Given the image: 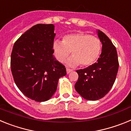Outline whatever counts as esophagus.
Instances as JSON below:
<instances>
[{
    "mask_svg": "<svg viewBox=\"0 0 131 131\" xmlns=\"http://www.w3.org/2000/svg\"><path fill=\"white\" fill-rule=\"evenodd\" d=\"M73 71V69H69V68H66V71H67V73H69L71 72V71Z\"/></svg>",
    "mask_w": 131,
    "mask_h": 131,
    "instance_id": "obj_1",
    "label": "esophagus"
}]
</instances>
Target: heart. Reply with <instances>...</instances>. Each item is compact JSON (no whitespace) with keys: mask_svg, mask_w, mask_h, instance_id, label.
Instances as JSON below:
<instances>
[{"mask_svg":"<svg viewBox=\"0 0 131 131\" xmlns=\"http://www.w3.org/2000/svg\"><path fill=\"white\" fill-rule=\"evenodd\" d=\"M102 42L96 36L79 32L65 35L62 41L55 40L53 51L56 58L63 62L71 52V56L68 63L70 66L81 65L83 68L89 67L95 63L101 53Z\"/></svg>","mask_w":131,"mask_h":131,"instance_id":"b5f03b06","label":"heart"}]
</instances>
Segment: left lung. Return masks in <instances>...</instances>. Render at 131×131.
<instances>
[{
	"label": "left lung",
	"instance_id": "1",
	"mask_svg": "<svg viewBox=\"0 0 131 131\" xmlns=\"http://www.w3.org/2000/svg\"><path fill=\"white\" fill-rule=\"evenodd\" d=\"M98 37L102 43V50L97 62L83 69L75 84L76 91L84 99L97 100L110 91L116 79L119 68L116 48L106 34L99 31Z\"/></svg>",
	"mask_w": 131,
	"mask_h": 131
}]
</instances>
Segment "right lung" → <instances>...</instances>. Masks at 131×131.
<instances>
[{
    "label": "right lung",
    "instance_id": "obj_1",
    "mask_svg": "<svg viewBox=\"0 0 131 131\" xmlns=\"http://www.w3.org/2000/svg\"><path fill=\"white\" fill-rule=\"evenodd\" d=\"M52 24H37L16 40L11 54L14 80L25 96L36 102L51 98L66 69L54 56Z\"/></svg>",
    "mask_w": 131,
    "mask_h": 131
}]
</instances>
